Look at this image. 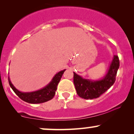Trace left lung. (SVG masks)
Masks as SVG:
<instances>
[{
  "mask_svg": "<svg viewBox=\"0 0 134 134\" xmlns=\"http://www.w3.org/2000/svg\"><path fill=\"white\" fill-rule=\"evenodd\" d=\"M119 66L118 57L114 55L105 76L102 79L96 81L84 79L74 72V84L77 94L79 97L86 99H92L99 97L113 85Z\"/></svg>",
  "mask_w": 134,
  "mask_h": 134,
  "instance_id": "1",
  "label": "left lung"
}]
</instances>
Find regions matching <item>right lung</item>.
<instances>
[{
  "mask_svg": "<svg viewBox=\"0 0 134 134\" xmlns=\"http://www.w3.org/2000/svg\"><path fill=\"white\" fill-rule=\"evenodd\" d=\"M65 70V69H64L57 73L48 84H47L43 88L36 91L27 92V93L20 91L14 86L9 77H8L9 83L12 90L22 100L31 104L42 103L50 100L54 97L58 82L60 81Z\"/></svg>",
  "mask_w": 134,
  "mask_h": 134,
  "instance_id": "right-lung-1",
  "label": "right lung"
}]
</instances>
